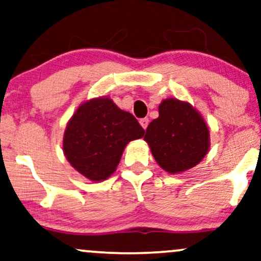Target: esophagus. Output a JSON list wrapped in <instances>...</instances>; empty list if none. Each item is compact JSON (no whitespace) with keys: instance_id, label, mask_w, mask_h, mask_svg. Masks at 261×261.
<instances>
[{"instance_id":"34e87169","label":"esophagus","mask_w":261,"mask_h":261,"mask_svg":"<svg viewBox=\"0 0 261 261\" xmlns=\"http://www.w3.org/2000/svg\"><path fill=\"white\" fill-rule=\"evenodd\" d=\"M140 124H141V126L146 130L148 124H149V119H148V118H142V119L140 120Z\"/></svg>"}]
</instances>
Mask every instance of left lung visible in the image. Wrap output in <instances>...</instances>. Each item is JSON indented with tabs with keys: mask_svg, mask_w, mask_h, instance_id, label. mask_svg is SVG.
Listing matches in <instances>:
<instances>
[{
	"mask_svg": "<svg viewBox=\"0 0 261 261\" xmlns=\"http://www.w3.org/2000/svg\"><path fill=\"white\" fill-rule=\"evenodd\" d=\"M144 141L155 161L167 173H182L208 153L210 130L200 112L189 102L166 98L159 117L148 125Z\"/></svg>",
	"mask_w": 261,
	"mask_h": 261,
	"instance_id": "left-lung-1",
	"label": "left lung"
}]
</instances>
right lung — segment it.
<instances>
[{
    "instance_id": "obj_1",
    "label": "right lung",
    "mask_w": 261,
    "mask_h": 261,
    "mask_svg": "<svg viewBox=\"0 0 261 261\" xmlns=\"http://www.w3.org/2000/svg\"><path fill=\"white\" fill-rule=\"evenodd\" d=\"M143 127L112 98L84 101L66 125L62 150L71 166L91 182L110 178L128 142L142 138Z\"/></svg>"
}]
</instances>
